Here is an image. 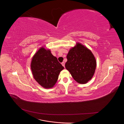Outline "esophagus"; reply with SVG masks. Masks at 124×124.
Segmentation results:
<instances>
[{
    "label": "esophagus",
    "instance_id": "obj_1",
    "mask_svg": "<svg viewBox=\"0 0 124 124\" xmlns=\"http://www.w3.org/2000/svg\"><path fill=\"white\" fill-rule=\"evenodd\" d=\"M62 66H63L65 67V62H62Z\"/></svg>",
    "mask_w": 124,
    "mask_h": 124
}]
</instances>
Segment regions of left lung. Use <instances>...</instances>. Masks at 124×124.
Wrapping results in <instances>:
<instances>
[{
	"label": "left lung",
	"mask_w": 124,
	"mask_h": 124,
	"mask_svg": "<svg viewBox=\"0 0 124 124\" xmlns=\"http://www.w3.org/2000/svg\"><path fill=\"white\" fill-rule=\"evenodd\" d=\"M65 67L78 83L85 84L95 73L96 62L92 52L80 43L71 48L67 55Z\"/></svg>",
	"instance_id": "left-lung-1"
}]
</instances>
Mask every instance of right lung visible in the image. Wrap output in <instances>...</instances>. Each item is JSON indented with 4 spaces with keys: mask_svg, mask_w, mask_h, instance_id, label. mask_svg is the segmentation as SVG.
I'll return each mask as SVG.
<instances>
[{
    "mask_svg": "<svg viewBox=\"0 0 124 124\" xmlns=\"http://www.w3.org/2000/svg\"><path fill=\"white\" fill-rule=\"evenodd\" d=\"M63 67L51 53L43 47L33 56L31 62L32 73L36 81L45 88L53 87Z\"/></svg>",
    "mask_w": 124,
    "mask_h": 124,
    "instance_id": "obj_1",
    "label": "right lung"
}]
</instances>
